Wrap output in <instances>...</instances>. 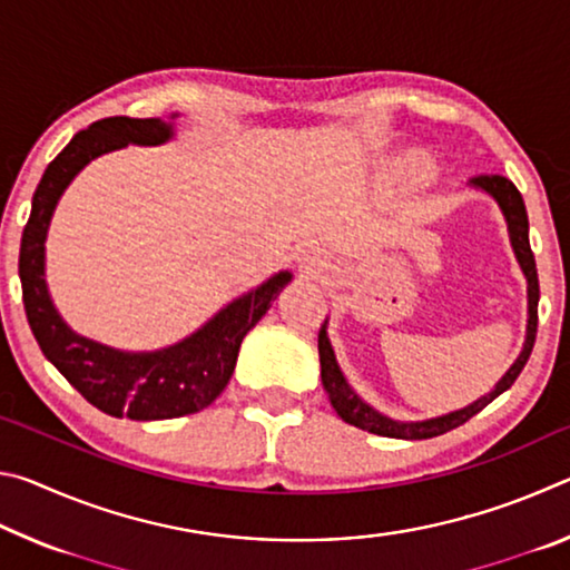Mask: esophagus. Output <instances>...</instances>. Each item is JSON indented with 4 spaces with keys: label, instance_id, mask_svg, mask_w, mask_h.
I'll return each instance as SVG.
<instances>
[{
    "label": "esophagus",
    "instance_id": "34e87169",
    "mask_svg": "<svg viewBox=\"0 0 570 570\" xmlns=\"http://www.w3.org/2000/svg\"><path fill=\"white\" fill-rule=\"evenodd\" d=\"M306 254H308V250H306Z\"/></svg>",
    "mask_w": 570,
    "mask_h": 570
}]
</instances>
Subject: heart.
Segmentation results:
<instances>
[{"mask_svg":"<svg viewBox=\"0 0 570 570\" xmlns=\"http://www.w3.org/2000/svg\"><path fill=\"white\" fill-rule=\"evenodd\" d=\"M435 163L424 153L410 150L394 158L387 168H384V183L397 193H414L428 186L435 178Z\"/></svg>","mask_w":570,"mask_h":570,"instance_id":"heart-1","label":"heart"}]
</instances>
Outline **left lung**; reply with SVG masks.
<instances>
[{
    "label": "left lung",
    "mask_w": 570,
    "mask_h": 570,
    "mask_svg": "<svg viewBox=\"0 0 570 570\" xmlns=\"http://www.w3.org/2000/svg\"><path fill=\"white\" fill-rule=\"evenodd\" d=\"M470 188H475L480 193H488V196L498 204L500 214H503L505 226H508L510 248H513L515 262L520 266V272H523V276H525V284H528V324H525L523 350H520L518 360L510 364V370L498 380L495 390L482 394L480 400L468 404V407L448 412V414H440V417H430V420L402 422V420L387 417V414H382L380 410H374L370 402H364L360 394L352 390V384L346 382L340 362H336L334 346L330 342V334H326V322H324L322 330H320L322 384H324L326 394H330L332 407L336 410V414H340L344 422L354 424V428L372 432V435L397 438V440H428V438L445 435V432L460 428L462 422H468L472 414H478L482 407H488V404L493 402L498 394H503L505 390H510V384L518 380V374L523 372L530 352H533L535 330H538L540 288H538L535 258H533V250H530V240H528V214H525L523 196H520V190L503 176H478V178L470 180Z\"/></svg>",
    "instance_id": "8db88e82"
}]
</instances>
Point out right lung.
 Instances as JSON below:
<instances>
[{
  "label": "right lung",
  "mask_w": 570,
  "mask_h": 570,
  "mask_svg": "<svg viewBox=\"0 0 570 570\" xmlns=\"http://www.w3.org/2000/svg\"><path fill=\"white\" fill-rule=\"evenodd\" d=\"M173 112L160 118H105L80 130L47 166L32 196V214L19 246V282L27 322L62 377L110 417L140 422L183 417L208 407L234 374L244 336L272 308L292 282L278 272L262 286L240 294L186 340L156 352H122L72 332L57 312L45 278V240L65 188L90 160L125 146H163L176 135Z\"/></svg>",
  "instance_id": "right-lung-1"
}]
</instances>
